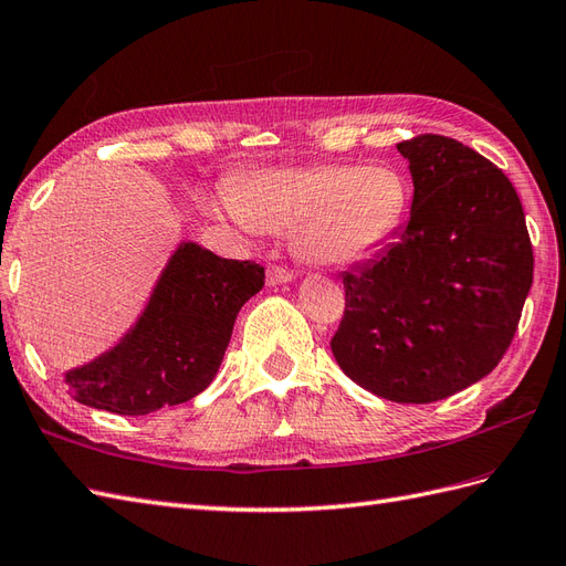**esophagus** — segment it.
Segmentation results:
<instances>
[{
	"mask_svg": "<svg viewBox=\"0 0 566 566\" xmlns=\"http://www.w3.org/2000/svg\"><path fill=\"white\" fill-rule=\"evenodd\" d=\"M294 280V270H289L284 265H268V284H284Z\"/></svg>",
	"mask_w": 566,
	"mask_h": 566,
	"instance_id": "1",
	"label": "esophagus"
}]
</instances>
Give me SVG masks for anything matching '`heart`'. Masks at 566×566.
Here are the masks:
<instances>
[{
	"label": "heart",
	"mask_w": 566,
	"mask_h": 566,
	"mask_svg": "<svg viewBox=\"0 0 566 566\" xmlns=\"http://www.w3.org/2000/svg\"><path fill=\"white\" fill-rule=\"evenodd\" d=\"M239 220L265 234L298 231V253L317 265H349L397 234L411 188L392 165H321L258 171L231 188Z\"/></svg>",
	"instance_id": "b5f03b06"
}]
</instances>
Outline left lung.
<instances>
[{"label":"left lung","mask_w":566,"mask_h":566,"mask_svg":"<svg viewBox=\"0 0 566 566\" xmlns=\"http://www.w3.org/2000/svg\"><path fill=\"white\" fill-rule=\"evenodd\" d=\"M413 202L399 241L346 272L329 346L368 392L399 403L447 399L510 349L533 282V245L506 174L454 138L397 143Z\"/></svg>","instance_id":"left-lung-1"}]
</instances>
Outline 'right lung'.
Masks as SVG:
<instances>
[{
	"label": "right lung",
	"mask_w": 566,
	"mask_h": 566,
	"mask_svg": "<svg viewBox=\"0 0 566 566\" xmlns=\"http://www.w3.org/2000/svg\"><path fill=\"white\" fill-rule=\"evenodd\" d=\"M265 284L255 260H227L181 243L138 325L93 364L66 373L76 401L145 416L193 399L220 368L237 313Z\"/></svg>",
	"instance_id": "obj_1"
}]
</instances>
